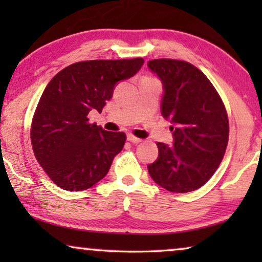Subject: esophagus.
<instances>
[{"label": "esophagus", "instance_id": "34e87169", "mask_svg": "<svg viewBox=\"0 0 262 262\" xmlns=\"http://www.w3.org/2000/svg\"><path fill=\"white\" fill-rule=\"evenodd\" d=\"M127 141H130L131 143H135V144H137V143H141L142 142V139L138 138V137H136V136L130 134V135H127Z\"/></svg>", "mask_w": 262, "mask_h": 262}]
</instances>
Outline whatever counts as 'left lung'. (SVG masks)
Masks as SVG:
<instances>
[{
	"mask_svg": "<svg viewBox=\"0 0 262 262\" xmlns=\"http://www.w3.org/2000/svg\"><path fill=\"white\" fill-rule=\"evenodd\" d=\"M161 78L163 118L173 126L174 144L157 143L159 159L149 164L152 180L169 192L187 193L206 184L220 167L229 141L227 110L202 70L185 60L148 62Z\"/></svg>",
	"mask_w": 262,
	"mask_h": 262,
	"instance_id": "left-lung-1",
	"label": "left lung"
}]
</instances>
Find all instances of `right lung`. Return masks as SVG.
I'll return each instance as SVG.
<instances>
[{
  "label": "right lung",
  "mask_w": 262,
  "mask_h": 262,
  "mask_svg": "<svg viewBox=\"0 0 262 262\" xmlns=\"http://www.w3.org/2000/svg\"><path fill=\"white\" fill-rule=\"evenodd\" d=\"M143 63L83 60L64 68L46 85L32 119L31 143L38 163L58 187L82 191L108 173L126 135L89 123L88 114L101 112L117 82L134 76Z\"/></svg>",
  "instance_id": "obj_1"
}]
</instances>
